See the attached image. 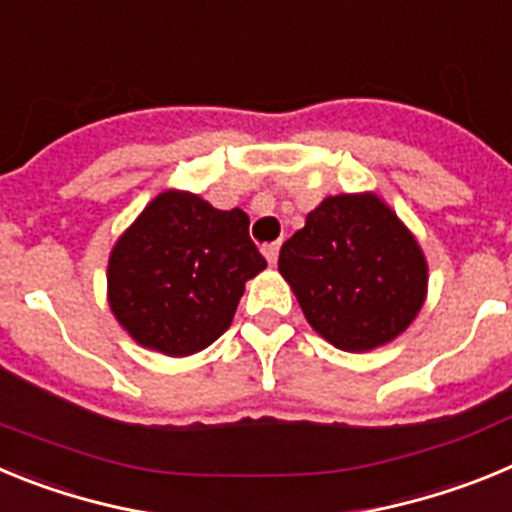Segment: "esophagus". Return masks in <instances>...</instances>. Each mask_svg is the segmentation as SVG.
<instances>
[{"mask_svg": "<svg viewBox=\"0 0 512 512\" xmlns=\"http://www.w3.org/2000/svg\"><path fill=\"white\" fill-rule=\"evenodd\" d=\"M264 256H266V261H269L271 266L277 264V259H279V243H269V246H264Z\"/></svg>", "mask_w": 512, "mask_h": 512, "instance_id": "34e87169", "label": "esophagus"}]
</instances>
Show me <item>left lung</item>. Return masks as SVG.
Returning a JSON list of instances; mask_svg holds the SVG:
<instances>
[{
  "instance_id": "1",
  "label": "left lung",
  "mask_w": 512,
  "mask_h": 512,
  "mask_svg": "<svg viewBox=\"0 0 512 512\" xmlns=\"http://www.w3.org/2000/svg\"><path fill=\"white\" fill-rule=\"evenodd\" d=\"M307 323L343 351L400 336L425 300L423 251L374 194H338L307 215L279 251Z\"/></svg>"
}]
</instances>
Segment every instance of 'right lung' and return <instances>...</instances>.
Instances as JSON below:
<instances>
[{"instance_id":"obj_1","label":"right lung","mask_w":512,"mask_h":512,"mask_svg":"<svg viewBox=\"0 0 512 512\" xmlns=\"http://www.w3.org/2000/svg\"><path fill=\"white\" fill-rule=\"evenodd\" d=\"M264 266L246 212L164 192L112 248L110 307L140 346L197 354L228 330L243 284Z\"/></svg>"}]
</instances>
